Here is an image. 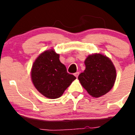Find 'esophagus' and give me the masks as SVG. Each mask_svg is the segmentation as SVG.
Instances as JSON below:
<instances>
[{
	"mask_svg": "<svg viewBox=\"0 0 135 135\" xmlns=\"http://www.w3.org/2000/svg\"><path fill=\"white\" fill-rule=\"evenodd\" d=\"M79 74H80L79 72H76V73H75V74H74V76H76V78H78V76H79Z\"/></svg>",
	"mask_w": 135,
	"mask_h": 135,
	"instance_id": "obj_1",
	"label": "esophagus"
}]
</instances>
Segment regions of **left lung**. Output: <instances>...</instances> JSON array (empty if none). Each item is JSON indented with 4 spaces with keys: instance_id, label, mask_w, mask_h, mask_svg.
I'll return each instance as SVG.
<instances>
[{
    "instance_id": "obj_1",
    "label": "left lung",
    "mask_w": 135,
    "mask_h": 135,
    "mask_svg": "<svg viewBox=\"0 0 135 135\" xmlns=\"http://www.w3.org/2000/svg\"><path fill=\"white\" fill-rule=\"evenodd\" d=\"M84 63L85 70L78 76L82 86L94 97L105 95L115 83L116 71L114 64L101 54L89 55Z\"/></svg>"
}]
</instances>
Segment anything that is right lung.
<instances>
[{"label":"right lung","instance_id":"obj_1","mask_svg":"<svg viewBox=\"0 0 135 135\" xmlns=\"http://www.w3.org/2000/svg\"><path fill=\"white\" fill-rule=\"evenodd\" d=\"M31 76L36 89L49 99L60 97L76 78L68 73L59 61V55L53 50L45 51L38 56L32 65Z\"/></svg>","mask_w":135,"mask_h":135}]
</instances>
